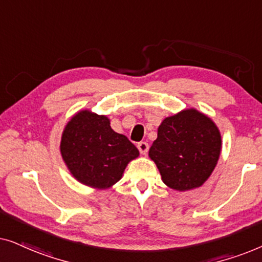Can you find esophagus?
<instances>
[{"instance_id":"obj_1","label":"esophagus","mask_w":262,"mask_h":262,"mask_svg":"<svg viewBox=\"0 0 262 262\" xmlns=\"http://www.w3.org/2000/svg\"><path fill=\"white\" fill-rule=\"evenodd\" d=\"M137 148L139 150V152L143 154V155H145L149 150V144L146 142H139L137 144Z\"/></svg>"}]
</instances>
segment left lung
I'll list each match as a JSON object with an SVG mask.
<instances>
[{
	"label": "left lung",
	"instance_id": "8db88e82",
	"mask_svg": "<svg viewBox=\"0 0 262 262\" xmlns=\"http://www.w3.org/2000/svg\"><path fill=\"white\" fill-rule=\"evenodd\" d=\"M221 145L213 121L198 111L186 110L162 121L149 156L168 187L187 191L207 180L217 164Z\"/></svg>",
	"mask_w": 262,
	"mask_h": 262
}]
</instances>
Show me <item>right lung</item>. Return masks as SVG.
I'll return each mask as SVG.
<instances>
[{"label":"right lung","mask_w":262,"mask_h":262,"mask_svg":"<svg viewBox=\"0 0 262 262\" xmlns=\"http://www.w3.org/2000/svg\"><path fill=\"white\" fill-rule=\"evenodd\" d=\"M60 152L71 174L82 184L107 188L120 180L138 149L117 134L105 116L81 111L64 128Z\"/></svg>","instance_id":"obj_1"}]
</instances>
